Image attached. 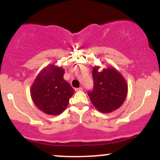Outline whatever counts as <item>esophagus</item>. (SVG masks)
Returning a JSON list of instances; mask_svg holds the SVG:
<instances>
[{
    "instance_id": "esophagus-1",
    "label": "esophagus",
    "mask_w": 160,
    "mask_h": 160,
    "mask_svg": "<svg viewBox=\"0 0 160 160\" xmlns=\"http://www.w3.org/2000/svg\"><path fill=\"white\" fill-rule=\"evenodd\" d=\"M82 87H80V88H78V89H75V91L76 92L82 91Z\"/></svg>"
}]
</instances>
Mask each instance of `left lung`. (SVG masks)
Returning <instances> with one entry per match:
<instances>
[{"instance_id": "obj_1", "label": "left lung", "mask_w": 160, "mask_h": 160, "mask_svg": "<svg viewBox=\"0 0 160 160\" xmlns=\"http://www.w3.org/2000/svg\"><path fill=\"white\" fill-rule=\"evenodd\" d=\"M94 87L89 92L93 106L101 113H111L121 107L128 93V83L122 74L113 66L101 70L100 66L92 68Z\"/></svg>"}]
</instances>
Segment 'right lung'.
<instances>
[{
	"label": "right lung",
	"mask_w": 160,
	"mask_h": 160,
	"mask_svg": "<svg viewBox=\"0 0 160 160\" xmlns=\"http://www.w3.org/2000/svg\"><path fill=\"white\" fill-rule=\"evenodd\" d=\"M65 70L50 64L40 71L31 86V97L40 111L48 115H59L67 108L74 93L64 79Z\"/></svg>",
	"instance_id": "add662e5"
}]
</instances>
